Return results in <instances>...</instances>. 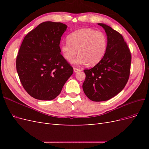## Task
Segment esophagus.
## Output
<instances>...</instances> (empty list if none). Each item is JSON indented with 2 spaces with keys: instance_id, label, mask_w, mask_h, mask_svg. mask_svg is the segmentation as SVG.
Segmentation results:
<instances>
[{
  "instance_id": "obj_1",
  "label": "esophagus",
  "mask_w": 149,
  "mask_h": 149,
  "mask_svg": "<svg viewBox=\"0 0 149 149\" xmlns=\"http://www.w3.org/2000/svg\"><path fill=\"white\" fill-rule=\"evenodd\" d=\"M73 70H74V71L75 72V73H76V72H78V71H80V69L79 68H73Z\"/></svg>"
}]
</instances>
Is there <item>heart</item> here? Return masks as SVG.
<instances>
[{
  "instance_id": "b5f03b06",
  "label": "heart",
  "mask_w": 149,
  "mask_h": 149,
  "mask_svg": "<svg viewBox=\"0 0 149 149\" xmlns=\"http://www.w3.org/2000/svg\"><path fill=\"white\" fill-rule=\"evenodd\" d=\"M68 41L60 45L63 56L68 61H73L76 65H95L104 56L107 50L106 35L91 29H82L71 33L67 37Z\"/></svg>"
}]
</instances>
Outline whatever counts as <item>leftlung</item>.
Returning <instances> with one entry per match:
<instances>
[{
    "label": "left lung",
    "instance_id": "1",
    "mask_svg": "<svg viewBox=\"0 0 149 149\" xmlns=\"http://www.w3.org/2000/svg\"><path fill=\"white\" fill-rule=\"evenodd\" d=\"M107 38V50L102 59L89 70H84V94L93 101H104L124 89L130 75L131 53L120 33L111 26L98 24Z\"/></svg>",
    "mask_w": 149,
    "mask_h": 149
}]
</instances>
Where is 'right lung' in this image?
<instances>
[{"instance_id": "1", "label": "right lung", "mask_w": 149, "mask_h": 149, "mask_svg": "<svg viewBox=\"0 0 149 149\" xmlns=\"http://www.w3.org/2000/svg\"><path fill=\"white\" fill-rule=\"evenodd\" d=\"M66 28L61 22H43L30 31L21 44L16 59L17 71L24 88L35 99H55L73 73L60 47Z\"/></svg>"}]
</instances>
